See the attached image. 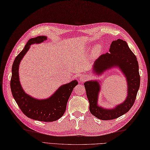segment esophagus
Returning a JSON list of instances; mask_svg holds the SVG:
<instances>
[{
    "mask_svg": "<svg viewBox=\"0 0 150 150\" xmlns=\"http://www.w3.org/2000/svg\"><path fill=\"white\" fill-rule=\"evenodd\" d=\"M87 78H88V77H87V75L83 74V75H81V76L79 77V80H80L81 82H84V81H85Z\"/></svg>",
    "mask_w": 150,
    "mask_h": 150,
    "instance_id": "34e87169",
    "label": "esophagus"
}]
</instances>
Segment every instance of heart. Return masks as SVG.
<instances>
[{
    "mask_svg": "<svg viewBox=\"0 0 150 150\" xmlns=\"http://www.w3.org/2000/svg\"><path fill=\"white\" fill-rule=\"evenodd\" d=\"M102 50V46L100 45H97L93 48L92 52L91 54V58L92 59H95L97 58L100 56Z\"/></svg>",
    "mask_w": 150,
    "mask_h": 150,
    "instance_id": "obj_1",
    "label": "heart"
}]
</instances>
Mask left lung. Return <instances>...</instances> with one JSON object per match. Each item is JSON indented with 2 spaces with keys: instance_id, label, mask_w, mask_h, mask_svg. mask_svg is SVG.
Here are the masks:
<instances>
[{
  "instance_id": "1",
  "label": "left lung",
  "mask_w": 150,
  "mask_h": 150,
  "mask_svg": "<svg viewBox=\"0 0 150 150\" xmlns=\"http://www.w3.org/2000/svg\"><path fill=\"white\" fill-rule=\"evenodd\" d=\"M115 68H118L125 77L127 95L121 104L116 105L114 107L104 108L98 104L101 90L100 81L90 80L84 84L89 102L91 113L102 120L115 119L128 112L135 102L140 87V77L137 59L125 41L121 39L113 41L109 53L101 55L95 61L91 71L94 75L100 76L106 71Z\"/></svg>"
}]
</instances>
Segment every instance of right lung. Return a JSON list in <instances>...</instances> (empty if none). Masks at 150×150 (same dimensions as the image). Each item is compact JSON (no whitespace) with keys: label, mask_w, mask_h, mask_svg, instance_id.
Segmentation results:
<instances>
[{"label":"right lung","mask_w":150,"mask_h":150,"mask_svg":"<svg viewBox=\"0 0 150 150\" xmlns=\"http://www.w3.org/2000/svg\"><path fill=\"white\" fill-rule=\"evenodd\" d=\"M46 40H47L46 36H38L30 39L23 50L15 58L12 68L10 88L15 102L26 116L35 120L53 122L63 115L67 102L78 82L73 80L61 85L50 97L39 99L25 92L20 84L18 73L20 62L30 49V45L42 43Z\"/></svg>","instance_id":"1"}]
</instances>
